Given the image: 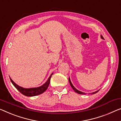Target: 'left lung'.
<instances>
[{"instance_id":"1","label":"left lung","mask_w":121,"mask_h":121,"mask_svg":"<svg viewBox=\"0 0 121 121\" xmlns=\"http://www.w3.org/2000/svg\"><path fill=\"white\" fill-rule=\"evenodd\" d=\"M100 37H101V39H104L102 35H100ZM69 84H70V85H71V86L72 88V89H73V90L75 92H77V93H79V94H80V95H85V94H86V93H85V92H82V91H79V90H77V89H76V88H75V87H74V86L73 85V84H72V83L71 82V80H70L69 77ZM99 90H98V91H97L93 92L90 93H89V94H91V95L95 94V93H96L97 92H98V91H99Z\"/></svg>"}]
</instances>
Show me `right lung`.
Segmentation results:
<instances>
[{
	"label": "right lung",
	"instance_id": "right-lung-1",
	"mask_svg": "<svg viewBox=\"0 0 121 121\" xmlns=\"http://www.w3.org/2000/svg\"><path fill=\"white\" fill-rule=\"evenodd\" d=\"M53 74V73H52L51 75H50V77H49V78L47 80V82L41 86H39V87H37L28 88V89H27V88H24L21 87V86H19V85H18L17 84H16L15 82L12 80L10 77V79L12 84L13 85V86L20 92L22 94L26 95V96L33 97L42 94V93L44 92L45 91H46V90L47 89L48 86H49V85L50 78H51L52 75Z\"/></svg>",
	"mask_w": 121,
	"mask_h": 121
}]
</instances>
